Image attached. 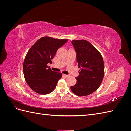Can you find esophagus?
<instances>
[{"instance_id": "1", "label": "esophagus", "mask_w": 131, "mask_h": 131, "mask_svg": "<svg viewBox=\"0 0 131 131\" xmlns=\"http://www.w3.org/2000/svg\"><path fill=\"white\" fill-rule=\"evenodd\" d=\"M63 76H64V77H66V78H68V77H69V75H66V74H63Z\"/></svg>"}]
</instances>
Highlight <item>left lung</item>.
Instances as JSON below:
<instances>
[{
    "instance_id": "left-lung-1",
    "label": "left lung",
    "mask_w": 131,
    "mask_h": 131,
    "mask_svg": "<svg viewBox=\"0 0 131 131\" xmlns=\"http://www.w3.org/2000/svg\"><path fill=\"white\" fill-rule=\"evenodd\" d=\"M77 52V62L80 68L77 84L70 89L78 96H86L96 91L104 75V66L100 52L85 40H72Z\"/></svg>"
}]
</instances>
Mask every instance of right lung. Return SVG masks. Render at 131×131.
Wrapping results in <instances>:
<instances>
[{"mask_svg": "<svg viewBox=\"0 0 131 131\" xmlns=\"http://www.w3.org/2000/svg\"><path fill=\"white\" fill-rule=\"evenodd\" d=\"M68 40L43 37L27 52L23 64V74L27 84L36 93L47 94L56 88L62 74L53 72L47 64L52 63L57 50Z\"/></svg>", "mask_w": 131, "mask_h": 131, "instance_id": "obj_1", "label": "right lung"}]
</instances>
